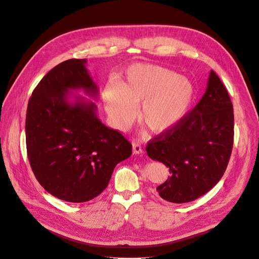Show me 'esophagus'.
I'll list each match as a JSON object with an SVG mask.
<instances>
[{"label": "esophagus", "instance_id": "34e87169", "mask_svg": "<svg viewBox=\"0 0 259 259\" xmlns=\"http://www.w3.org/2000/svg\"><path fill=\"white\" fill-rule=\"evenodd\" d=\"M132 149L134 154H142L143 153V148L142 145L139 142H133L132 143Z\"/></svg>", "mask_w": 259, "mask_h": 259}]
</instances>
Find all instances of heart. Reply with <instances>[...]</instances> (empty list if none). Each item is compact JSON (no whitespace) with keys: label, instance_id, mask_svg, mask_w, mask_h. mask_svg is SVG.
I'll list each match as a JSON object with an SVG mask.
<instances>
[{"label":"heart","instance_id":"b5f03b06","mask_svg":"<svg viewBox=\"0 0 259 259\" xmlns=\"http://www.w3.org/2000/svg\"><path fill=\"white\" fill-rule=\"evenodd\" d=\"M195 97V88L188 77L158 65L130 66L117 85L109 81L103 91L106 111L119 131L128 130L141 117L155 134L166 133L186 117Z\"/></svg>","mask_w":259,"mask_h":259}]
</instances>
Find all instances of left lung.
Segmentation results:
<instances>
[{
    "mask_svg": "<svg viewBox=\"0 0 259 259\" xmlns=\"http://www.w3.org/2000/svg\"><path fill=\"white\" fill-rule=\"evenodd\" d=\"M234 141V113L229 93L211 70L205 94L172 130L148 143V156L169 168L168 180L156 188L167 201L197 199L220 182Z\"/></svg>",
    "mask_w": 259,
    "mask_h": 259,
    "instance_id": "left-lung-1",
    "label": "left lung"
}]
</instances>
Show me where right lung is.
I'll use <instances>...</instances> for the list:
<instances>
[{
	"instance_id": "right-lung-1",
	"label": "right lung",
	"mask_w": 259,
	"mask_h": 259,
	"mask_svg": "<svg viewBox=\"0 0 259 259\" xmlns=\"http://www.w3.org/2000/svg\"><path fill=\"white\" fill-rule=\"evenodd\" d=\"M86 63L71 59L52 68L33 90L26 113L27 154L35 178L51 195L69 202L100 195L115 166L132 154L130 142L103 124L93 102L69 101L71 90L98 97Z\"/></svg>"
}]
</instances>
